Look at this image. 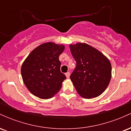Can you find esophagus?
Masks as SVG:
<instances>
[{"label":"esophagus","instance_id":"34e87169","mask_svg":"<svg viewBox=\"0 0 131 131\" xmlns=\"http://www.w3.org/2000/svg\"><path fill=\"white\" fill-rule=\"evenodd\" d=\"M65 75H66V76H67V78H70V72H67V73H65Z\"/></svg>","mask_w":131,"mask_h":131}]
</instances>
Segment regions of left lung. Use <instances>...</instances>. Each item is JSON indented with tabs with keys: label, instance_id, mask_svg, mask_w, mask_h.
I'll return each instance as SVG.
<instances>
[{
	"label": "left lung",
	"instance_id": "8db88e82",
	"mask_svg": "<svg viewBox=\"0 0 131 131\" xmlns=\"http://www.w3.org/2000/svg\"><path fill=\"white\" fill-rule=\"evenodd\" d=\"M76 66L70 75L78 93L85 99L97 97L105 91L112 78L109 60L87 43L70 46Z\"/></svg>",
	"mask_w": 131,
	"mask_h": 131
}]
</instances>
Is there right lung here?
I'll return each mask as SVG.
<instances>
[{
	"mask_svg": "<svg viewBox=\"0 0 131 131\" xmlns=\"http://www.w3.org/2000/svg\"><path fill=\"white\" fill-rule=\"evenodd\" d=\"M64 46L52 42L40 45L29 54L22 64L24 83L33 95L48 99L61 88L66 76L60 71V55Z\"/></svg>",
	"mask_w": 131,
	"mask_h": 131,
	"instance_id": "add662e5",
	"label": "right lung"
}]
</instances>
